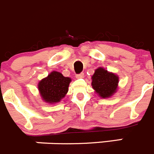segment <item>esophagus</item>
Wrapping results in <instances>:
<instances>
[{
	"label": "esophagus",
	"mask_w": 154,
	"mask_h": 154,
	"mask_svg": "<svg viewBox=\"0 0 154 154\" xmlns=\"http://www.w3.org/2000/svg\"><path fill=\"white\" fill-rule=\"evenodd\" d=\"M85 77L84 73H80V74L76 75V78L77 79H83Z\"/></svg>",
	"instance_id": "esophagus-1"
}]
</instances>
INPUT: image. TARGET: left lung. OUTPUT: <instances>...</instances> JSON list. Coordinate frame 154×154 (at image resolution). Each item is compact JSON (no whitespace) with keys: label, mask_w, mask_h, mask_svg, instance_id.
Masks as SVG:
<instances>
[{"label":"left lung","mask_w":154,"mask_h":154,"mask_svg":"<svg viewBox=\"0 0 154 154\" xmlns=\"http://www.w3.org/2000/svg\"><path fill=\"white\" fill-rule=\"evenodd\" d=\"M119 77L115 73L111 72L98 67L91 76V86L95 93L101 98H108L118 91Z\"/></svg>","instance_id":"obj_1"}]
</instances>
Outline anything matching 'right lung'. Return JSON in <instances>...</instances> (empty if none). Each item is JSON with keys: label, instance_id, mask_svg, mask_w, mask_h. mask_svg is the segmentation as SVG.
<instances>
[{"label": "right lung", "instance_id": "right-lung-1", "mask_svg": "<svg viewBox=\"0 0 154 154\" xmlns=\"http://www.w3.org/2000/svg\"><path fill=\"white\" fill-rule=\"evenodd\" d=\"M71 78L62 73L53 71L38 83V90L44 102L55 104L60 102L67 94Z\"/></svg>", "mask_w": 154, "mask_h": 154}]
</instances>
